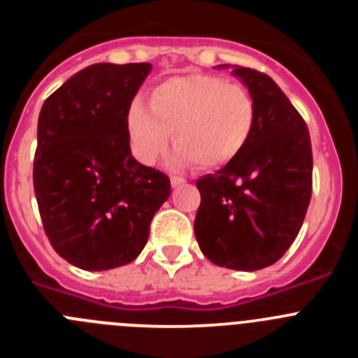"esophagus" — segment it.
Segmentation results:
<instances>
[{
	"label": "esophagus",
	"instance_id": "1",
	"mask_svg": "<svg viewBox=\"0 0 358 358\" xmlns=\"http://www.w3.org/2000/svg\"><path fill=\"white\" fill-rule=\"evenodd\" d=\"M170 182H172V186L176 188V186L185 185L186 179H182V177H179V176H172V177H170Z\"/></svg>",
	"mask_w": 358,
	"mask_h": 358
}]
</instances>
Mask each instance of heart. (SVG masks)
Returning <instances> with one entry per match:
<instances>
[{
	"label": "heart",
	"mask_w": 358,
	"mask_h": 358,
	"mask_svg": "<svg viewBox=\"0 0 358 358\" xmlns=\"http://www.w3.org/2000/svg\"><path fill=\"white\" fill-rule=\"evenodd\" d=\"M255 122L251 91L213 75L166 78L148 93V109L134 102L127 115L132 150L141 163L154 164L163 157L172 136L176 159L202 170L235 159L251 138Z\"/></svg>",
	"instance_id": "1"
}]
</instances>
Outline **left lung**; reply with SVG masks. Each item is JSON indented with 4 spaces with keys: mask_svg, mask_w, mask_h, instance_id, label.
I'll list each match as a JSON object with an SVG mask.
<instances>
[{
    "mask_svg": "<svg viewBox=\"0 0 358 358\" xmlns=\"http://www.w3.org/2000/svg\"><path fill=\"white\" fill-rule=\"evenodd\" d=\"M256 103L252 134L238 156L197 181L195 238L208 260L235 271L276 264L301 229L312 197L306 123L273 78L233 69Z\"/></svg>",
    "mask_w": 358,
    "mask_h": 358,
    "instance_id": "obj_1",
    "label": "left lung"
}]
</instances>
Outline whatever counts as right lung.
Listing matches in <instances>:
<instances>
[{
    "label": "right lung",
    "instance_id": "right-lung-1",
    "mask_svg": "<svg viewBox=\"0 0 358 358\" xmlns=\"http://www.w3.org/2000/svg\"><path fill=\"white\" fill-rule=\"evenodd\" d=\"M152 64H93L43 103L34 192L44 233L66 262L107 271L136 260L170 179L138 163L127 115Z\"/></svg>",
    "mask_w": 358,
    "mask_h": 358
}]
</instances>
